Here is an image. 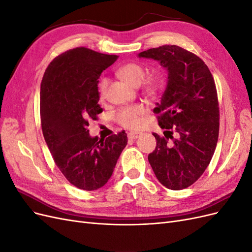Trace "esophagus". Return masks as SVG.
Masks as SVG:
<instances>
[{
	"instance_id": "1",
	"label": "esophagus",
	"mask_w": 252,
	"mask_h": 252,
	"mask_svg": "<svg viewBox=\"0 0 252 252\" xmlns=\"http://www.w3.org/2000/svg\"><path fill=\"white\" fill-rule=\"evenodd\" d=\"M142 134V132H139V131H131L128 133V139L130 140H136L138 138H140Z\"/></svg>"
}]
</instances>
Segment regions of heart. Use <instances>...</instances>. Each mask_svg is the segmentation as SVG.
<instances>
[{
	"mask_svg": "<svg viewBox=\"0 0 252 252\" xmlns=\"http://www.w3.org/2000/svg\"><path fill=\"white\" fill-rule=\"evenodd\" d=\"M118 75L123 79L128 84L132 86H139L142 84L145 78V69L144 67L135 62L127 63L120 67L118 71ZM162 79L156 75V77L149 78L145 83V90L150 95H155L158 93V90L162 88ZM108 81L107 79H102L98 83V96L100 98H104L107 91ZM145 113V108L141 105L132 106V107L122 108L116 114V120L118 123L126 128H135L140 124V118Z\"/></svg>",
	"mask_w": 252,
	"mask_h": 252,
	"instance_id": "1",
	"label": "heart"
}]
</instances>
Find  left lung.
I'll return each mask as SVG.
<instances>
[{"label": "left lung", "mask_w": 252, "mask_h": 252, "mask_svg": "<svg viewBox=\"0 0 252 252\" xmlns=\"http://www.w3.org/2000/svg\"><path fill=\"white\" fill-rule=\"evenodd\" d=\"M139 57L158 61L168 71L161 103L154 109L165 136L154 133L157 147L148 161L162 185L187 188L204 173L217 147L220 110L215 80L202 59L177 45L151 48Z\"/></svg>", "instance_id": "8db88e82"}]
</instances>
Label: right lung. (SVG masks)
Returning <instances> with one entry per match:
<instances>
[{
    "label": "right lung",
    "instance_id": "obj_1",
    "mask_svg": "<svg viewBox=\"0 0 252 252\" xmlns=\"http://www.w3.org/2000/svg\"><path fill=\"white\" fill-rule=\"evenodd\" d=\"M118 58L85 47L67 50L51 61L41 83L45 142L67 181L87 191L108 182L127 145L125 131L98 139L87 129L88 122L103 111L97 80Z\"/></svg>",
    "mask_w": 252,
    "mask_h": 252
}]
</instances>
